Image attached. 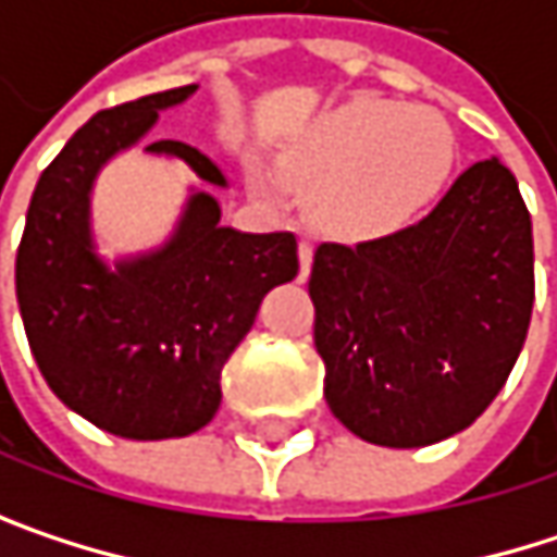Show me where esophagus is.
<instances>
[{
	"instance_id": "34e87169",
	"label": "esophagus",
	"mask_w": 557,
	"mask_h": 557,
	"mask_svg": "<svg viewBox=\"0 0 557 557\" xmlns=\"http://www.w3.org/2000/svg\"><path fill=\"white\" fill-rule=\"evenodd\" d=\"M309 268H312V242L302 238L299 242V280L309 277Z\"/></svg>"
}]
</instances>
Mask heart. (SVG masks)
<instances>
[{"mask_svg": "<svg viewBox=\"0 0 557 557\" xmlns=\"http://www.w3.org/2000/svg\"><path fill=\"white\" fill-rule=\"evenodd\" d=\"M286 168L319 186V222L348 238H381L438 199L455 168V135L432 109L361 96L325 112Z\"/></svg>", "mask_w": 557, "mask_h": 557, "instance_id": "1", "label": "heart"}]
</instances>
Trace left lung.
Wrapping results in <instances>:
<instances>
[{"instance_id": "8db88e82", "label": "left lung", "mask_w": 557, "mask_h": 557, "mask_svg": "<svg viewBox=\"0 0 557 557\" xmlns=\"http://www.w3.org/2000/svg\"><path fill=\"white\" fill-rule=\"evenodd\" d=\"M325 399L358 438L422 448L468 429L506 384L532 319V219L497 158L393 235L312 258Z\"/></svg>"}]
</instances>
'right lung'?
Returning <instances> with one entry per match:
<instances>
[{
  "instance_id": "obj_1",
  "label": "right lung",
  "mask_w": 557,
  "mask_h": 557,
  "mask_svg": "<svg viewBox=\"0 0 557 557\" xmlns=\"http://www.w3.org/2000/svg\"><path fill=\"white\" fill-rule=\"evenodd\" d=\"M193 92L176 86L96 112L41 173L15 255V296L48 387L92 425L138 442L189 435L215 416L225 361L268 289L299 271L293 232L225 228L209 193L189 196L161 251L115 268L92 251L89 189L99 168ZM145 151L225 186L222 170L183 141Z\"/></svg>"
}]
</instances>
